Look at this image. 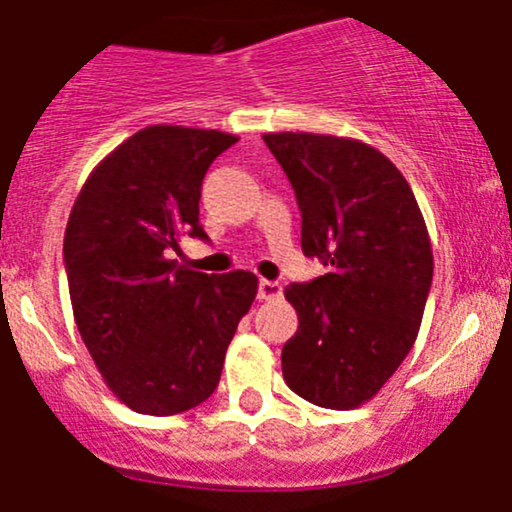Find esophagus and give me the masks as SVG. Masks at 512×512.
<instances>
[{"mask_svg": "<svg viewBox=\"0 0 512 512\" xmlns=\"http://www.w3.org/2000/svg\"><path fill=\"white\" fill-rule=\"evenodd\" d=\"M257 297L260 299H280L282 297V285L280 282H272V280H260L257 285Z\"/></svg>", "mask_w": 512, "mask_h": 512, "instance_id": "34e87169", "label": "esophagus"}]
</instances>
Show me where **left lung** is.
I'll return each instance as SVG.
<instances>
[{"label": "left lung", "instance_id": "8db88e82", "mask_svg": "<svg viewBox=\"0 0 512 512\" xmlns=\"http://www.w3.org/2000/svg\"><path fill=\"white\" fill-rule=\"evenodd\" d=\"M262 138L297 195L302 252L332 267L285 287L299 327L282 349V376L309 404L356 409L416 342L433 280L426 223L376 148L319 133Z\"/></svg>", "mask_w": 512, "mask_h": 512}]
</instances>
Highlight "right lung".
<instances>
[{
    "mask_svg": "<svg viewBox=\"0 0 512 512\" xmlns=\"http://www.w3.org/2000/svg\"><path fill=\"white\" fill-rule=\"evenodd\" d=\"M237 143L223 131L148 126L96 165L64 235L76 327L108 389L138 414L173 416L218 389L227 344L257 294V277L205 275L168 252L208 240L200 188Z\"/></svg>",
    "mask_w": 512,
    "mask_h": 512,
    "instance_id": "right-lung-1",
    "label": "right lung"
}]
</instances>
